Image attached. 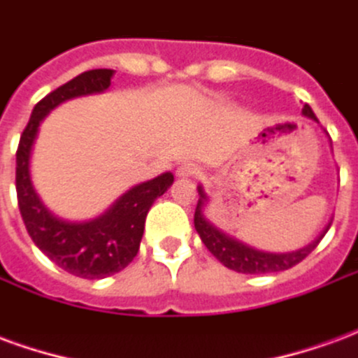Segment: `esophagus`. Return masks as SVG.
I'll use <instances>...</instances> for the list:
<instances>
[{"instance_id":"esophagus-1","label":"esophagus","mask_w":358,"mask_h":358,"mask_svg":"<svg viewBox=\"0 0 358 358\" xmlns=\"http://www.w3.org/2000/svg\"><path fill=\"white\" fill-rule=\"evenodd\" d=\"M195 174H197V169H195L194 164H182L176 171L178 178H189V176H195Z\"/></svg>"}]
</instances>
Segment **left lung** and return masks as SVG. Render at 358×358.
<instances>
[{
    "label": "left lung",
    "mask_w": 358,
    "mask_h": 358,
    "mask_svg": "<svg viewBox=\"0 0 358 358\" xmlns=\"http://www.w3.org/2000/svg\"><path fill=\"white\" fill-rule=\"evenodd\" d=\"M303 115L318 122V118L315 117V113H313V109L308 105L303 107ZM197 192H199V201H197L194 215L195 230H197L199 238L205 243V248L209 249L210 253L217 257L226 268L236 270V272H241V274H272V272H282V270L292 268L295 264H299L320 243L324 234L328 232V228H330V224H328L326 230L313 243H308L307 248L292 251V253H266V251H259L255 248H249L248 243H241L240 240L228 236L222 230H218L215 224H210L209 220L205 218V215H203V207L207 203V195H205L201 186H197Z\"/></svg>",
    "instance_id": "left-lung-1"
}]
</instances>
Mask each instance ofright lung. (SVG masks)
Here are the masks:
<instances>
[{"label":"right lung","instance_id":"1","mask_svg":"<svg viewBox=\"0 0 358 358\" xmlns=\"http://www.w3.org/2000/svg\"><path fill=\"white\" fill-rule=\"evenodd\" d=\"M115 71L95 69L78 74L36 103L17 149V199L30 238L53 263L74 276L99 280L117 274L138 255L151 205L172 186V172L134 186L120 195L101 217L88 222H69L55 217L30 180V155L38 128L48 113L66 99L101 94L110 86Z\"/></svg>","mask_w":358,"mask_h":358}]
</instances>
